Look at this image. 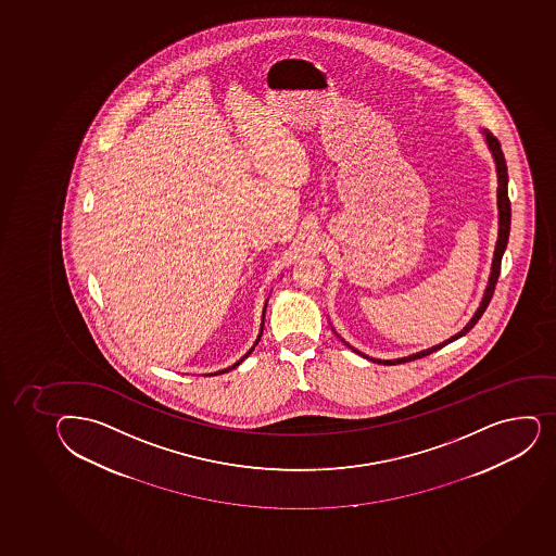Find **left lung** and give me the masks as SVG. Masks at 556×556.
<instances>
[{
  "label": "left lung",
  "mask_w": 556,
  "mask_h": 556,
  "mask_svg": "<svg viewBox=\"0 0 556 556\" xmlns=\"http://www.w3.org/2000/svg\"><path fill=\"white\" fill-rule=\"evenodd\" d=\"M483 132V137H485L486 146L491 149V153H493L494 162H496V173H498V241H496V248H494V257H493V266H491V275H489V285H486L485 293H483V299H481L480 306L476 309V314L472 315V319H470L467 325H465L464 330L462 332L456 333L451 339H446L443 343L435 344L432 349L424 350V352H418V354L408 355V357H401V359H374V357H368L365 355L367 359L374 361V363H383V365H400V363H408V361L419 359V357H425V355H430L435 350L443 349L445 344L453 343L456 339L462 338L465 333L469 332L470 328L475 327L476 323L480 321L481 315L485 312L486 306L491 303V299H493L494 288H496V282H498L500 277V264H502V257H504L505 248H507V241H509V229H510V202H509V193H507V164H505V156L502 153V148H500L498 138L494 137L493 132L486 131V129H481ZM357 352V350H354Z\"/></svg>",
  "instance_id": "obj_1"
}]
</instances>
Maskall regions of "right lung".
Here are the masks:
<instances>
[{
    "mask_svg": "<svg viewBox=\"0 0 556 556\" xmlns=\"http://www.w3.org/2000/svg\"><path fill=\"white\" fill-rule=\"evenodd\" d=\"M266 303H268V301H266ZM264 312H266V304H264ZM264 312H263V325H264ZM261 336H263V327H261V333H258V338H257V341H255V344H257L258 341H261ZM255 344H253L252 349L248 350L247 355H244V357H241V359H239V361H237V363H235L233 367L224 368V370H220V372H215V374L229 372V370H231V368L239 367V365H241L242 361L247 359L248 355L252 354L253 349H255Z\"/></svg>",
    "mask_w": 556,
    "mask_h": 556,
    "instance_id": "add662e5",
    "label": "right lung"
}]
</instances>
